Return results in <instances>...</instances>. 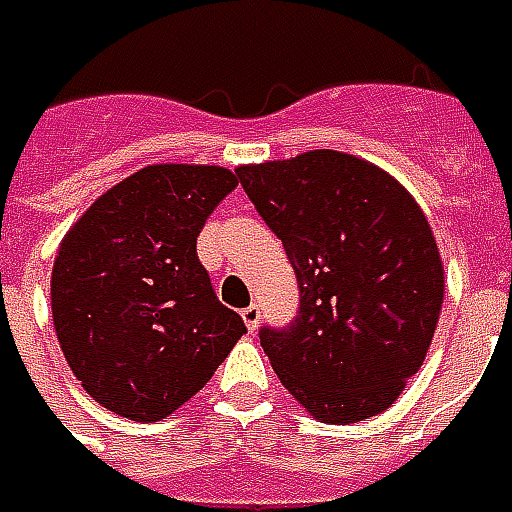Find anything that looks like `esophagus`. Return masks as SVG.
Returning <instances> with one entry per match:
<instances>
[{"mask_svg": "<svg viewBox=\"0 0 512 512\" xmlns=\"http://www.w3.org/2000/svg\"><path fill=\"white\" fill-rule=\"evenodd\" d=\"M259 320H262V311H259V306H256V303L248 308H242V322H245V328H248L250 333H256V328H259Z\"/></svg>", "mask_w": 512, "mask_h": 512, "instance_id": "esophagus-1", "label": "esophagus"}]
</instances>
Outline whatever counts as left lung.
I'll return each mask as SVG.
<instances>
[{"instance_id": "1", "label": "left lung", "mask_w": 512, "mask_h": 512, "mask_svg": "<svg viewBox=\"0 0 512 512\" xmlns=\"http://www.w3.org/2000/svg\"><path fill=\"white\" fill-rule=\"evenodd\" d=\"M237 179L300 286L295 320L259 331L275 375L320 422L383 413L419 372L444 303L424 212L386 170L328 148L242 165Z\"/></svg>"}]
</instances>
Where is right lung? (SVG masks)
Returning a JSON list of instances; mask_svg holds the SVG:
<instances>
[{"label":"right lung","instance_id":"obj_1","mask_svg":"<svg viewBox=\"0 0 512 512\" xmlns=\"http://www.w3.org/2000/svg\"><path fill=\"white\" fill-rule=\"evenodd\" d=\"M237 187L217 165H148L101 195L60 242L57 342L82 389L159 422L204 389L245 322L217 300L198 234Z\"/></svg>","mask_w":512,"mask_h":512}]
</instances>
